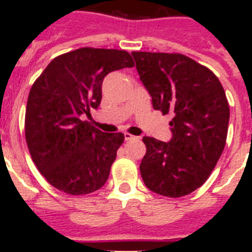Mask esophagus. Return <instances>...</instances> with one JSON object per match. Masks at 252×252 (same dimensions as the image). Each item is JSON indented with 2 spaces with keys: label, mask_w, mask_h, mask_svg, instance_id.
Listing matches in <instances>:
<instances>
[{
  "label": "esophagus",
  "mask_w": 252,
  "mask_h": 252,
  "mask_svg": "<svg viewBox=\"0 0 252 252\" xmlns=\"http://www.w3.org/2000/svg\"><path fill=\"white\" fill-rule=\"evenodd\" d=\"M124 136H125V140H126V141H128V140H135V139H137L136 136H133V135H131V133H128V132H125V133H124Z\"/></svg>",
  "instance_id": "1"
}]
</instances>
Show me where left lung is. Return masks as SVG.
Instances as JSON below:
<instances>
[{"label":"left lung","mask_w":252,"mask_h":252,"mask_svg":"<svg viewBox=\"0 0 252 252\" xmlns=\"http://www.w3.org/2000/svg\"><path fill=\"white\" fill-rule=\"evenodd\" d=\"M154 110L171 113L168 142L144 136L140 173L154 193L170 198L192 193L208 179L226 145L230 107L208 68L182 54L131 53Z\"/></svg>","instance_id":"obj_1"}]
</instances>
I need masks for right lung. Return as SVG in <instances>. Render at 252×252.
<instances>
[{
  "mask_svg": "<svg viewBox=\"0 0 252 252\" xmlns=\"http://www.w3.org/2000/svg\"><path fill=\"white\" fill-rule=\"evenodd\" d=\"M133 65L127 51L82 48L51 60L32 84L26 104V142L51 186L72 195L104 186L125 136L102 132L82 116L98 108L108 73Z\"/></svg>",
  "mask_w": 252,
  "mask_h": 252,
  "instance_id": "right-lung-1",
  "label": "right lung"
}]
</instances>
